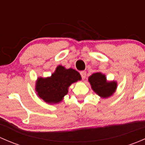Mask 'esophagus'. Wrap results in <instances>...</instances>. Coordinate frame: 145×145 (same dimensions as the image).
<instances>
[{"label":"esophagus","instance_id":"1","mask_svg":"<svg viewBox=\"0 0 145 145\" xmlns=\"http://www.w3.org/2000/svg\"><path fill=\"white\" fill-rule=\"evenodd\" d=\"M80 74H81V78H83V79H84V78H86V71H81V72H80Z\"/></svg>","mask_w":145,"mask_h":145}]
</instances>
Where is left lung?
Wrapping results in <instances>:
<instances>
[{
    "label": "left lung",
    "instance_id": "obj_1",
    "mask_svg": "<svg viewBox=\"0 0 145 145\" xmlns=\"http://www.w3.org/2000/svg\"><path fill=\"white\" fill-rule=\"evenodd\" d=\"M88 80L93 90L105 98L112 95L116 88V82H106L105 76L100 72L93 74Z\"/></svg>",
    "mask_w": 145,
    "mask_h": 145
}]
</instances>
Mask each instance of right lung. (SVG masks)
Instances as JSON below:
<instances>
[{
  "label": "right lung",
  "instance_id": "add662e5",
  "mask_svg": "<svg viewBox=\"0 0 145 145\" xmlns=\"http://www.w3.org/2000/svg\"><path fill=\"white\" fill-rule=\"evenodd\" d=\"M81 79L79 73L76 70L66 69L62 66H59L51 77L38 79L36 90L39 97L45 102L58 103L67 94L69 86Z\"/></svg>",
  "mask_w": 145,
  "mask_h": 145
}]
</instances>
